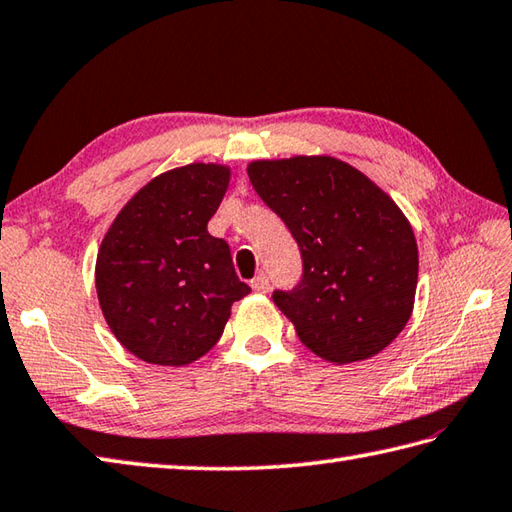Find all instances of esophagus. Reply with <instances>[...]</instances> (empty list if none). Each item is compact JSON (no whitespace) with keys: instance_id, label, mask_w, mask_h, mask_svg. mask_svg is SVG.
I'll return each mask as SVG.
<instances>
[{"instance_id":"1","label":"esophagus","mask_w":512,"mask_h":512,"mask_svg":"<svg viewBox=\"0 0 512 512\" xmlns=\"http://www.w3.org/2000/svg\"><path fill=\"white\" fill-rule=\"evenodd\" d=\"M250 286H253L255 293H268V290H270V279H268V275L259 273V275L253 279V282H250Z\"/></svg>"}]
</instances>
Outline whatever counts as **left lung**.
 <instances>
[{
	"label": "left lung",
	"mask_w": 512,
	"mask_h": 512,
	"mask_svg": "<svg viewBox=\"0 0 512 512\" xmlns=\"http://www.w3.org/2000/svg\"><path fill=\"white\" fill-rule=\"evenodd\" d=\"M250 184L290 230L302 279L273 302L317 357L350 364L384 350L415 304L417 242L382 188L335 157L262 159Z\"/></svg>",
	"instance_id": "left-lung-1"
}]
</instances>
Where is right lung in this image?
Segmentation results:
<instances>
[{
	"label": "right lung",
	"mask_w": 512,
	"mask_h": 512,
	"mask_svg": "<svg viewBox=\"0 0 512 512\" xmlns=\"http://www.w3.org/2000/svg\"><path fill=\"white\" fill-rule=\"evenodd\" d=\"M230 168L188 164L137 190L97 253L106 324L148 364L186 366L222 337L230 306L250 293L224 239L208 233Z\"/></svg>",
	"instance_id": "1"
}]
</instances>
